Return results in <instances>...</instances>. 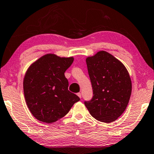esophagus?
<instances>
[{"label":"esophagus","mask_w":154,"mask_h":154,"mask_svg":"<svg viewBox=\"0 0 154 154\" xmlns=\"http://www.w3.org/2000/svg\"><path fill=\"white\" fill-rule=\"evenodd\" d=\"M77 95H78V96H79V98H81V97H82V95H81V94H80V93H78V94H77Z\"/></svg>","instance_id":"34e87169"}]
</instances>
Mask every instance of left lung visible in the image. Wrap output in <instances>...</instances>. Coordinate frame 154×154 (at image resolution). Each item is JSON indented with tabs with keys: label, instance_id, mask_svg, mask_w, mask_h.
<instances>
[{
	"label": "left lung",
	"instance_id": "1",
	"mask_svg": "<svg viewBox=\"0 0 154 154\" xmlns=\"http://www.w3.org/2000/svg\"><path fill=\"white\" fill-rule=\"evenodd\" d=\"M86 63L94 96L85 105L98 121L109 123L122 114L128 105L132 84L122 62L105 51L88 56Z\"/></svg>",
	"mask_w": 154,
	"mask_h": 154
}]
</instances>
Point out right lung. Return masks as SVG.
<instances>
[{
  "label": "right lung",
  "instance_id": "obj_1",
  "mask_svg": "<svg viewBox=\"0 0 154 154\" xmlns=\"http://www.w3.org/2000/svg\"><path fill=\"white\" fill-rule=\"evenodd\" d=\"M74 57L47 54L34 61L25 74L23 91L30 112L39 121L53 123L69 112L79 97L68 90L65 72Z\"/></svg>",
  "mask_w": 154,
  "mask_h": 154
}]
</instances>
